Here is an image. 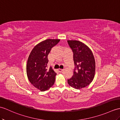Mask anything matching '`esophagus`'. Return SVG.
<instances>
[{
  "label": "esophagus",
  "instance_id": "34e87169",
  "mask_svg": "<svg viewBox=\"0 0 120 120\" xmlns=\"http://www.w3.org/2000/svg\"><path fill=\"white\" fill-rule=\"evenodd\" d=\"M63 71V69H61V68H59L58 69V71L59 72V73H61V72H62Z\"/></svg>",
  "mask_w": 120,
  "mask_h": 120
}]
</instances>
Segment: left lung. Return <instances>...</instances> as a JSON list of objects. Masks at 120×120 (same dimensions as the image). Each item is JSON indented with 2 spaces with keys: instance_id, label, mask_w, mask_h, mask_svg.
<instances>
[{
  "instance_id": "1",
  "label": "left lung",
  "mask_w": 120,
  "mask_h": 120,
  "mask_svg": "<svg viewBox=\"0 0 120 120\" xmlns=\"http://www.w3.org/2000/svg\"><path fill=\"white\" fill-rule=\"evenodd\" d=\"M73 52L75 68L74 75L68 80L71 87L80 90L88 86L93 81L95 74L96 63L90 49L81 42L68 40Z\"/></svg>"
}]
</instances>
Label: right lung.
<instances>
[{
	"instance_id": "add662e5",
	"label": "right lung",
	"mask_w": 120,
	"mask_h": 120,
	"mask_svg": "<svg viewBox=\"0 0 120 120\" xmlns=\"http://www.w3.org/2000/svg\"><path fill=\"white\" fill-rule=\"evenodd\" d=\"M59 39H46L37 44L30 52L26 64V74L31 84L41 91L49 90L55 81V73L52 67L47 68V56Z\"/></svg>"
}]
</instances>
